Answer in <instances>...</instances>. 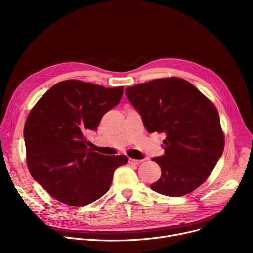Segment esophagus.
Masks as SVG:
<instances>
[{
	"label": "esophagus",
	"mask_w": 253,
	"mask_h": 253,
	"mask_svg": "<svg viewBox=\"0 0 253 253\" xmlns=\"http://www.w3.org/2000/svg\"><path fill=\"white\" fill-rule=\"evenodd\" d=\"M141 162H143V160H136V159H132V158L129 159V163L130 164H133V165H138Z\"/></svg>",
	"instance_id": "obj_1"
}]
</instances>
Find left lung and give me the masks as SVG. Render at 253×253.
<instances>
[{
    "label": "left lung",
    "mask_w": 253,
    "mask_h": 253,
    "mask_svg": "<svg viewBox=\"0 0 253 253\" xmlns=\"http://www.w3.org/2000/svg\"><path fill=\"white\" fill-rule=\"evenodd\" d=\"M149 133H165L164 155L153 158L162 175L151 189L170 197L187 195L208 178L224 148L215 105L184 79L152 80L125 89Z\"/></svg>",
    "instance_id": "1"
}]
</instances>
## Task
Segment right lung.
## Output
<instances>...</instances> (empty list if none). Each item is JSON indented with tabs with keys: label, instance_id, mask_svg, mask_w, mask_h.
Masks as SVG:
<instances>
[{
	"label": "right lung",
	"instance_id": "right-lung-1",
	"mask_svg": "<svg viewBox=\"0 0 253 253\" xmlns=\"http://www.w3.org/2000/svg\"><path fill=\"white\" fill-rule=\"evenodd\" d=\"M123 90L65 80L31 110L23 129L26 164L33 178L56 200L70 206L94 202L109 191L115 170L128 162L125 155L88 149L85 137L118 104Z\"/></svg>",
	"mask_w": 253,
	"mask_h": 253
}]
</instances>
